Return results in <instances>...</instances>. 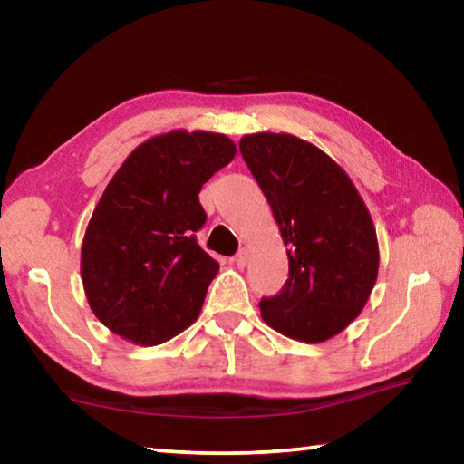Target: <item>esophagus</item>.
Instances as JSON below:
<instances>
[{
  "instance_id": "1",
  "label": "esophagus",
  "mask_w": 464,
  "mask_h": 464,
  "mask_svg": "<svg viewBox=\"0 0 464 464\" xmlns=\"http://www.w3.org/2000/svg\"><path fill=\"white\" fill-rule=\"evenodd\" d=\"M247 260H249L247 249H241L239 254L233 257V262H235V266H237V268H246V266H247Z\"/></svg>"
}]
</instances>
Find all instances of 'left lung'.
<instances>
[{"label":"left lung","mask_w":464,"mask_h":464,"mask_svg":"<svg viewBox=\"0 0 464 464\" xmlns=\"http://www.w3.org/2000/svg\"><path fill=\"white\" fill-rule=\"evenodd\" d=\"M239 151L268 200L288 256V280L262 298V319L278 334L321 343L343 332L371 296L379 241L348 174L309 140L256 132Z\"/></svg>","instance_id":"obj_1"}]
</instances>
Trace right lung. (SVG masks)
Wrapping results in <instances>:
<instances>
[{"label":"right lung","mask_w":464,"mask_h":464,"mask_svg":"<svg viewBox=\"0 0 464 464\" xmlns=\"http://www.w3.org/2000/svg\"><path fill=\"white\" fill-rule=\"evenodd\" d=\"M237 147L208 130H169L140 143L110 179L82 243L90 309L110 332L157 345L200 315L218 264L196 243L198 192Z\"/></svg>","instance_id":"1"}]
</instances>
